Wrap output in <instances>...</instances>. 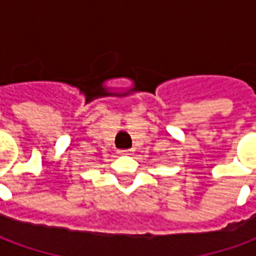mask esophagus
Here are the masks:
<instances>
[{
	"label": "esophagus",
	"instance_id": "1",
	"mask_svg": "<svg viewBox=\"0 0 256 256\" xmlns=\"http://www.w3.org/2000/svg\"><path fill=\"white\" fill-rule=\"evenodd\" d=\"M132 152H133V150H118V154H119V155H132Z\"/></svg>",
	"mask_w": 256,
	"mask_h": 256
}]
</instances>
